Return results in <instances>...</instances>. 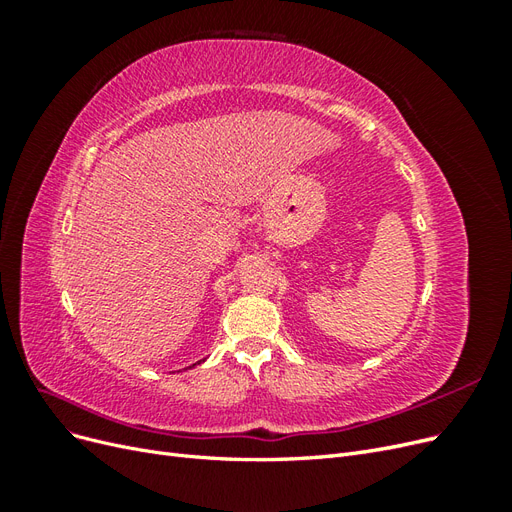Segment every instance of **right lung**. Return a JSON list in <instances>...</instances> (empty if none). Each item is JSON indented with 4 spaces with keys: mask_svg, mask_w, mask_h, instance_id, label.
<instances>
[{
    "mask_svg": "<svg viewBox=\"0 0 512 512\" xmlns=\"http://www.w3.org/2000/svg\"><path fill=\"white\" fill-rule=\"evenodd\" d=\"M200 363H205V359H203V361H198V363H194V365H190V367H185V369H192V367H196V365H200Z\"/></svg>",
    "mask_w": 512,
    "mask_h": 512,
    "instance_id": "obj_1",
    "label": "right lung"
}]
</instances>
